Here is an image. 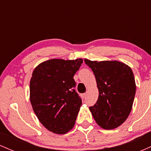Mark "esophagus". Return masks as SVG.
<instances>
[{
    "label": "esophagus",
    "instance_id": "34e87169",
    "mask_svg": "<svg viewBox=\"0 0 151 151\" xmlns=\"http://www.w3.org/2000/svg\"><path fill=\"white\" fill-rule=\"evenodd\" d=\"M86 95H87V93H82V94H81V96H82V98H86Z\"/></svg>",
    "mask_w": 151,
    "mask_h": 151
}]
</instances>
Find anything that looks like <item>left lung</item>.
<instances>
[{"instance_id": "8db88e82", "label": "left lung", "mask_w": 151, "mask_h": 151, "mask_svg": "<svg viewBox=\"0 0 151 151\" xmlns=\"http://www.w3.org/2000/svg\"><path fill=\"white\" fill-rule=\"evenodd\" d=\"M84 62L93 72L99 89L97 101L89 107L93 119L104 129L117 128L132 109L136 89L132 70L118 61Z\"/></svg>"}]
</instances>
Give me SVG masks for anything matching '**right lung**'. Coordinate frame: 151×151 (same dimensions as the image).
I'll return each mask as SVG.
<instances>
[{
    "label": "right lung",
    "instance_id": "1",
    "mask_svg": "<svg viewBox=\"0 0 151 151\" xmlns=\"http://www.w3.org/2000/svg\"><path fill=\"white\" fill-rule=\"evenodd\" d=\"M82 62V59H53L40 64L32 72L31 104L41 124L52 132L64 134L75 124L81 99L74 89V75Z\"/></svg>",
    "mask_w": 151,
    "mask_h": 151
}]
</instances>
